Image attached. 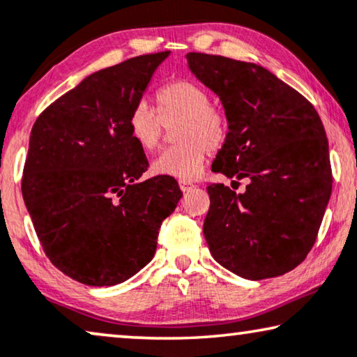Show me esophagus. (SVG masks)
Wrapping results in <instances>:
<instances>
[{"label":"esophagus","instance_id":"esophagus-1","mask_svg":"<svg viewBox=\"0 0 357 357\" xmlns=\"http://www.w3.org/2000/svg\"><path fill=\"white\" fill-rule=\"evenodd\" d=\"M178 187H180V190H182L183 193H185V191L193 190V188L196 187V185H195L193 182H190V180H180V182H178Z\"/></svg>","mask_w":357,"mask_h":357}]
</instances>
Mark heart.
Masks as SVG:
<instances>
[{
    "instance_id": "obj_1",
    "label": "heart",
    "mask_w": 357,
    "mask_h": 357,
    "mask_svg": "<svg viewBox=\"0 0 357 357\" xmlns=\"http://www.w3.org/2000/svg\"><path fill=\"white\" fill-rule=\"evenodd\" d=\"M158 112L148 102H138L128 116V130L144 151L161 146L167 128L175 125L174 146L153 162V172L175 178H195L204 169L209 149H217L229 137V117L224 107L209 102L204 86L191 80L169 82L156 93Z\"/></svg>"
}]
</instances>
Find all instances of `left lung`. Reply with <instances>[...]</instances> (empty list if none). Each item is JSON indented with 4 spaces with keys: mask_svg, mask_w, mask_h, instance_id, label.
Listing matches in <instances>:
<instances>
[{
    "mask_svg": "<svg viewBox=\"0 0 357 357\" xmlns=\"http://www.w3.org/2000/svg\"><path fill=\"white\" fill-rule=\"evenodd\" d=\"M190 70L220 98L229 137L213 162L236 193L211 183L203 234L220 266L248 280L283 275L306 259L332 195L328 140L314 106L264 67L188 53ZM240 185V183H238Z\"/></svg>",
    "mask_w": 357,
    "mask_h": 357,
    "instance_id": "1",
    "label": "left lung"
}]
</instances>
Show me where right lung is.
<instances>
[{
    "label": "right lung",
    "instance_id": "obj_1",
    "mask_svg": "<svg viewBox=\"0 0 357 357\" xmlns=\"http://www.w3.org/2000/svg\"><path fill=\"white\" fill-rule=\"evenodd\" d=\"M167 56L143 54L95 72L32 127L25 206L48 259L84 285H117L146 266L162 220L182 198L167 175L142 182L149 164L128 130V116Z\"/></svg>",
    "mask_w": 357,
    "mask_h": 357
}]
</instances>
